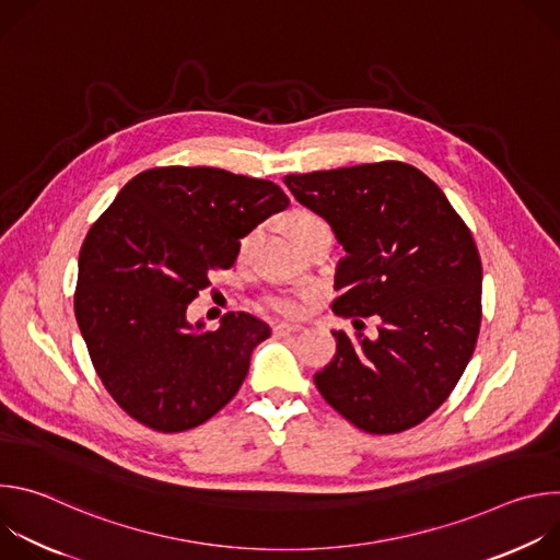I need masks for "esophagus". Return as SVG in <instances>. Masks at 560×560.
Returning a JSON list of instances; mask_svg holds the SVG:
<instances>
[{
    "mask_svg": "<svg viewBox=\"0 0 560 560\" xmlns=\"http://www.w3.org/2000/svg\"><path fill=\"white\" fill-rule=\"evenodd\" d=\"M299 330H301L299 324H283V322L272 324V332H275L277 337H281V335H294V332H299Z\"/></svg>",
    "mask_w": 560,
    "mask_h": 560,
    "instance_id": "34e87169",
    "label": "esophagus"
}]
</instances>
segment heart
<instances>
[{
    "label": "heart",
    "instance_id": "obj_1",
    "mask_svg": "<svg viewBox=\"0 0 560 560\" xmlns=\"http://www.w3.org/2000/svg\"><path fill=\"white\" fill-rule=\"evenodd\" d=\"M322 225H326V221L316 212L305 210V208H294L283 219V228L294 244H299L307 232H312L314 228H322ZM250 242H253V234H246L242 238V253L248 250ZM264 303L268 310H272L281 316H299L305 310V294L303 292H275V294H268L264 299Z\"/></svg>",
    "mask_w": 560,
    "mask_h": 560
}]
</instances>
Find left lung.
I'll use <instances>...</instances> for the list:
<instances>
[{"instance_id": "left-lung-1", "label": "left lung", "mask_w": 560, "mask_h": 560, "mask_svg": "<svg viewBox=\"0 0 560 560\" xmlns=\"http://www.w3.org/2000/svg\"><path fill=\"white\" fill-rule=\"evenodd\" d=\"M299 203L322 214L348 257L332 301L354 318L335 359L314 374L326 401L370 434L423 423L456 387L481 330L483 266L443 190L404 162L285 175ZM376 315L368 340L362 318Z\"/></svg>"}]
</instances>
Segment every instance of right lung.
<instances>
[{
  "label": "right lung",
  "instance_id": "right-lung-1",
  "mask_svg": "<svg viewBox=\"0 0 560 560\" xmlns=\"http://www.w3.org/2000/svg\"><path fill=\"white\" fill-rule=\"evenodd\" d=\"M290 206L266 179L164 166L132 177L79 250L74 316L115 404L156 432H186L232 401L270 328L228 312L199 332L186 307L264 219Z\"/></svg>",
  "mask_w": 560,
  "mask_h": 560
}]
</instances>
